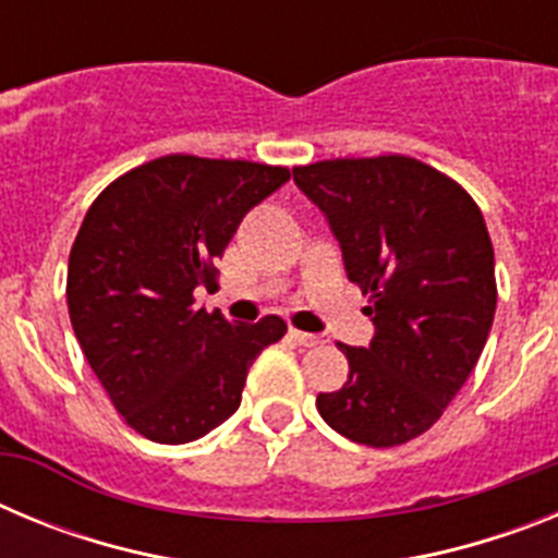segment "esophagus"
Segmentation results:
<instances>
[{
  "instance_id": "esophagus-1",
  "label": "esophagus",
  "mask_w": 558,
  "mask_h": 558,
  "mask_svg": "<svg viewBox=\"0 0 558 558\" xmlns=\"http://www.w3.org/2000/svg\"><path fill=\"white\" fill-rule=\"evenodd\" d=\"M290 338L299 343V347H318V343H324L322 335H313V332H302V329H290Z\"/></svg>"
}]
</instances>
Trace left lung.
<instances>
[{
    "label": "left lung",
    "mask_w": 558,
    "mask_h": 558,
    "mask_svg": "<svg viewBox=\"0 0 558 558\" xmlns=\"http://www.w3.org/2000/svg\"><path fill=\"white\" fill-rule=\"evenodd\" d=\"M293 181L324 211L374 324L368 347L340 343L349 379L315 405L357 445H405L461 391L495 322V251L481 209L408 156L315 161L293 167Z\"/></svg>",
    "instance_id": "left-lung-1"
}]
</instances>
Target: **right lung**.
Listing matches in <instances>:
<instances>
[{
	"mask_svg": "<svg viewBox=\"0 0 558 558\" xmlns=\"http://www.w3.org/2000/svg\"><path fill=\"white\" fill-rule=\"evenodd\" d=\"M284 167L161 156L88 206L69 254L66 304L88 366L128 425L159 445L206 436L240 408L251 363L288 332L279 315L231 324L195 307L236 226Z\"/></svg>",
	"mask_w": 558,
	"mask_h": 558,
	"instance_id": "1",
	"label": "right lung"
}]
</instances>
